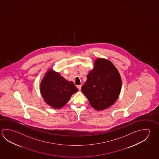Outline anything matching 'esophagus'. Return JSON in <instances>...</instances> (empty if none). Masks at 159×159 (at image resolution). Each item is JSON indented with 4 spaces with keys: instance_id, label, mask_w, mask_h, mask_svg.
Listing matches in <instances>:
<instances>
[{
    "instance_id": "esophagus-1",
    "label": "esophagus",
    "mask_w": 159,
    "mask_h": 159,
    "mask_svg": "<svg viewBox=\"0 0 159 159\" xmlns=\"http://www.w3.org/2000/svg\"><path fill=\"white\" fill-rule=\"evenodd\" d=\"M77 88H78V89L79 90H80L81 88V85H79L77 86Z\"/></svg>"
}]
</instances>
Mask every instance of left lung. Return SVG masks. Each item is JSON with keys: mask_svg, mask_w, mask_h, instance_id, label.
<instances>
[{"mask_svg": "<svg viewBox=\"0 0 159 159\" xmlns=\"http://www.w3.org/2000/svg\"><path fill=\"white\" fill-rule=\"evenodd\" d=\"M120 73L108 60L97 59L81 91L92 107L97 111L108 108L114 104L121 90Z\"/></svg>", "mask_w": 159, "mask_h": 159, "instance_id": "obj_1", "label": "left lung"}]
</instances>
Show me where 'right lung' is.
I'll return each mask as SVG.
<instances>
[{
  "mask_svg": "<svg viewBox=\"0 0 159 159\" xmlns=\"http://www.w3.org/2000/svg\"><path fill=\"white\" fill-rule=\"evenodd\" d=\"M40 90L45 102L54 108H61L71 95L78 91L73 81H69L52 69L42 79Z\"/></svg>",
  "mask_w": 159,
  "mask_h": 159,
  "instance_id": "1",
  "label": "right lung"
}]
</instances>
